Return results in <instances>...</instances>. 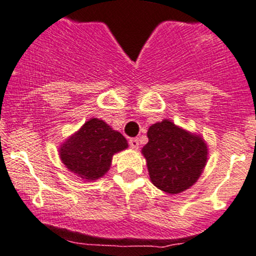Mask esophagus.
<instances>
[{
  "label": "esophagus",
  "mask_w": 256,
  "mask_h": 256,
  "mask_svg": "<svg viewBox=\"0 0 256 256\" xmlns=\"http://www.w3.org/2000/svg\"><path fill=\"white\" fill-rule=\"evenodd\" d=\"M129 146L133 149H138L139 148V139L138 138H130L129 139Z\"/></svg>",
  "instance_id": "34e87169"
}]
</instances>
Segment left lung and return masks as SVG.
<instances>
[{
	"label": "left lung",
	"mask_w": 256,
	"mask_h": 256,
	"mask_svg": "<svg viewBox=\"0 0 256 256\" xmlns=\"http://www.w3.org/2000/svg\"><path fill=\"white\" fill-rule=\"evenodd\" d=\"M148 138L149 142L142 152L154 186L176 194L198 180L207 162V144L204 138L168 120L150 126Z\"/></svg>",
	"instance_id": "left-lung-1"
}]
</instances>
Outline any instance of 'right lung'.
<instances>
[{
    "label": "right lung",
    "instance_id": "obj_1",
    "mask_svg": "<svg viewBox=\"0 0 256 256\" xmlns=\"http://www.w3.org/2000/svg\"><path fill=\"white\" fill-rule=\"evenodd\" d=\"M127 148V139L120 132L98 118H91L62 144L59 154L69 171L94 181L110 170L113 155Z\"/></svg>",
    "mask_w": 256,
    "mask_h": 256
}]
</instances>
